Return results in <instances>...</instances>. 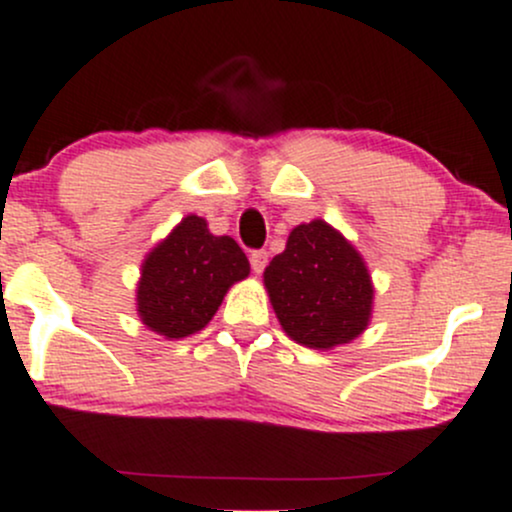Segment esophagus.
<instances>
[{
    "label": "esophagus",
    "instance_id": "1",
    "mask_svg": "<svg viewBox=\"0 0 512 512\" xmlns=\"http://www.w3.org/2000/svg\"><path fill=\"white\" fill-rule=\"evenodd\" d=\"M250 265H252V272L255 274H262V270H265L267 265V252L265 250H255L250 255Z\"/></svg>",
    "mask_w": 512,
    "mask_h": 512
}]
</instances>
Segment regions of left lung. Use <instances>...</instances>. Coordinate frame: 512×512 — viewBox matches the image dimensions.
<instances>
[{"instance_id": "8db88e82", "label": "left lung", "mask_w": 512, "mask_h": 512, "mask_svg": "<svg viewBox=\"0 0 512 512\" xmlns=\"http://www.w3.org/2000/svg\"><path fill=\"white\" fill-rule=\"evenodd\" d=\"M262 277L279 324L299 346L331 351L370 324L375 287L368 265L326 220L297 225Z\"/></svg>"}]
</instances>
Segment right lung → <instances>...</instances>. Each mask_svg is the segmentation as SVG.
Instances as JSON below:
<instances>
[{"label": "right lung", "instance_id": "right-lung-1", "mask_svg": "<svg viewBox=\"0 0 512 512\" xmlns=\"http://www.w3.org/2000/svg\"><path fill=\"white\" fill-rule=\"evenodd\" d=\"M250 274L230 235H213L206 218L186 215L147 252L137 282V314L149 331L179 341L208 326L235 282Z\"/></svg>", "mask_w": 512, "mask_h": 512}]
</instances>
